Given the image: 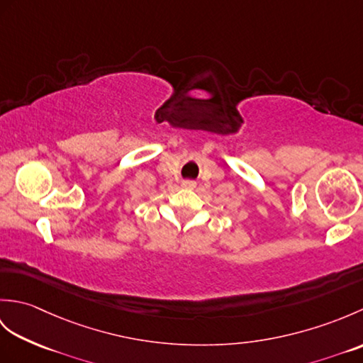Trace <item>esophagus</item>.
I'll return each mask as SVG.
<instances>
[{"mask_svg": "<svg viewBox=\"0 0 363 363\" xmlns=\"http://www.w3.org/2000/svg\"><path fill=\"white\" fill-rule=\"evenodd\" d=\"M182 187L184 189H195L196 187V182L195 181H190V179H186V181H182Z\"/></svg>", "mask_w": 363, "mask_h": 363, "instance_id": "esophagus-1", "label": "esophagus"}]
</instances>
